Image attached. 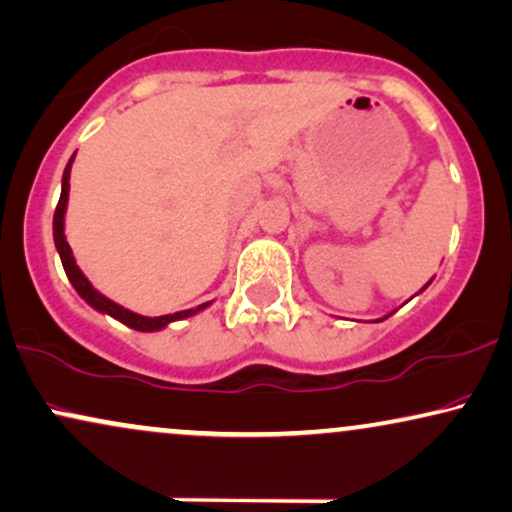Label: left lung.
<instances>
[{"label":"left lung","mask_w":512,"mask_h":512,"mask_svg":"<svg viewBox=\"0 0 512 512\" xmlns=\"http://www.w3.org/2000/svg\"><path fill=\"white\" fill-rule=\"evenodd\" d=\"M432 281H435V276H432V278H430V281H428V283H425V286H423V288H420V290H418V293H423V290H425V288H428V286H430V283H432ZM418 293H416V295H418ZM387 316H392V314H387ZM387 316H383V319H375V321H385V319H387Z\"/></svg>","instance_id":"1"}]
</instances>
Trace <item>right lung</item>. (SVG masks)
Returning <instances> with one entry per match:
<instances>
[{
    "label": "right lung",
    "instance_id": "add662e5",
    "mask_svg": "<svg viewBox=\"0 0 512 512\" xmlns=\"http://www.w3.org/2000/svg\"><path fill=\"white\" fill-rule=\"evenodd\" d=\"M73 160H75V153H73V158L68 160L66 170H63L61 198H58V205H56V212H54V245L58 250V257H61V262H63V269H66L68 281L73 283L77 295H80L82 300L89 304V307H94L96 312L113 316L115 321L125 323L127 328H134V331H141V333L163 331V328H167L174 321L189 319V316L203 312V309H208L212 302H203V304H198V307H193V309H184V312H174V314H165V316H141L137 312H132V309H125L122 304L113 302L111 297L99 293V290L92 286V281H89V278L82 274V269L77 267L73 250H70V245L66 241V210H68V191H70V167H73Z\"/></svg>",
    "mask_w": 512,
    "mask_h": 512
}]
</instances>
